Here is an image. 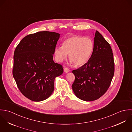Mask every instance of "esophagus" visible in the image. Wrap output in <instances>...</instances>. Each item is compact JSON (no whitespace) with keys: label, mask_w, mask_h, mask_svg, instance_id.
<instances>
[{"label":"esophagus","mask_w":132,"mask_h":132,"mask_svg":"<svg viewBox=\"0 0 132 132\" xmlns=\"http://www.w3.org/2000/svg\"><path fill=\"white\" fill-rule=\"evenodd\" d=\"M64 71L65 72V73H68L69 72V70L67 68H65L64 69Z\"/></svg>","instance_id":"obj_1"}]
</instances>
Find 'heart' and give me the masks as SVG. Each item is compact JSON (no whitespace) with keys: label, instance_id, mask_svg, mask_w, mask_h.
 I'll return each mask as SVG.
<instances>
[{"label":"heart","instance_id":"1","mask_svg":"<svg viewBox=\"0 0 132 132\" xmlns=\"http://www.w3.org/2000/svg\"><path fill=\"white\" fill-rule=\"evenodd\" d=\"M94 50L93 41L90 38L72 36L66 39L62 46H56L54 53L56 60L62 62L69 54L71 63L77 67L86 64L92 56Z\"/></svg>","mask_w":132,"mask_h":132}]
</instances>
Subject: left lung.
Returning a JSON list of instances; mask_svg holds the SVG:
<instances>
[{
    "label": "left lung",
    "mask_w": 132,
    "mask_h": 132,
    "mask_svg": "<svg viewBox=\"0 0 132 132\" xmlns=\"http://www.w3.org/2000/svg\"><path fill=\"white\" fill-rule=\"evenodd\" d=\"M94 52L88 62L72 72L75 79L72 88L76 96L84 101L96 100L110 86L114 74V62L109 43L96 30Z\"/></svg>",
    "instance_id": "8db88e82"
}]
</instances>
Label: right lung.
I'll return each mask as SVG.
<instances>
[{"label": "right lung", "mask_w": 132, "mask_h": 132, "mask_svg": "<svg viewBox=\"0 0 132 132\" xmlns=\"http://www.w3.org/2000/svg\"><path fill=\"white\" fill-rule=\"evenodd\" d=\"M60 35L48 31L30 34L15 50L13 77L22 94L32 101L48 98L54 90L55 78L63 72L62 66L53 60Z\"/></svg>", "instance_id": "add662e5"}]
</instances>
